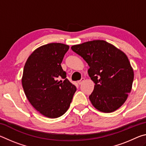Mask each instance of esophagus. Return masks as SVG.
<instances>
[{"instance_id": "obj_1", "label": "esophagus", "mask_w": 146, "mask_h": 146, "mask_svg": "<svg viewBox=\"0 0 146 146\" xmlns=\"http://www.w3.org/2000/svg\"><path fill=\"white\" fill-rule=\"evenodd\" d=\"M84 80H85V78H82L80 79V80H78V84L79 85L82 84V83Z\"/></svg>"}]
</instances>
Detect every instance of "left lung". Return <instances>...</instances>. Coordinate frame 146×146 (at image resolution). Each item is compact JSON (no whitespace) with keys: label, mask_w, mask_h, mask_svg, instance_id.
<instances>
[{"label":"left lung","mask_w":146,"mask_h":146,"mask_svg":"<svg viewBox=\"0 0 146 146\" xmlns=\"http://www.w3.org/2000/svg\"><path fill=\"white\" fill-rule=\"evenodd\" d=\"M88 64V75L95 84L90 95L92 105L104 113L121 107L131 92L134 73L126 55L104 40L88 41L71 46Z\"/></svg>","instance_id":"left-lung-1"}]
</instances>
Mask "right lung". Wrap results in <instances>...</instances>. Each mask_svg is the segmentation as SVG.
<instances>
[{
	"label": "right lung",
	"instance_id": "1",
	"mask_svg": "<svg viewBox=\"0 0 146 146\" xmlns=\"http://www.w3.org/2000/svg\"><path fill=\"white\" fill-rule=\"evenodd\" d=\"M70 47L50 43L36 49L25 64L22 84L33 107L46 117L55 118L70 107L76 88L61 66Z\"/></svg>",
	"mask_w": 146,
	"mask_h": 146
}]
</instances>
